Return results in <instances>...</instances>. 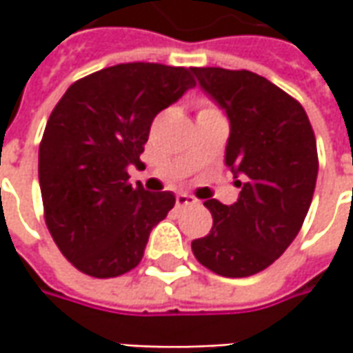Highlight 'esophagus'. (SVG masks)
<instances>
[{"label": "esophagus", "instance_id": "1", "mask_svg": "<svg viewBox=\"0 0 353 353\" xmlns=\"http://www.w3.org/2000/svg\"><path fill=\"white\" fill-rule=\"evenodd\" d=\"M196 198L190 196V194H176V206H179V208H183V206H192V204H196Z\"/></svg>", "mask_w": 353, "mask_h": 353}]
</instances>
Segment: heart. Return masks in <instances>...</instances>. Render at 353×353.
Listing matches in <instances>:
<instances>
[{
    "label": "heart",
    "mask_w": 353,
    "mask_h": 353,
    "mask_svg": "<svg viewBox=\"0 0 353 353\" xmlns=\"http://www.w3.org/2000/svg\"><path fill=\"white\" fill-rule=\"evenodd\" d=\"M204 110H214V108H210V105H204V108H202L200 112H204Z\"/></svg>",
    "instance_id": "b5f03b06"
}]
</instances>
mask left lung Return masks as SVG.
<instances>
[{"label":"left lung","instance_id":"8db88e82","mask_svg":"<svg viewBox=\"0 0 353 353\" xmlns=\"http://www.w3.org/2000/svg\"><path fill=\"white\" fill-rule=\"evenodd\" d=\"M198 84L230 119L225 165L243 176L236 204L206 200L212 230L192 253L222 277H250L279 259L310 208L319 153L305 108L250 70L192 68Z\"/></svg>","mask_w":353,"mask_h":353}]
</instances>
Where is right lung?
Wrapping results in <instances>:
<instances>
[{
	"label": "right lung",
	"mask_w": 353,
	"mask_h": 353,
	"mask_svg": "<svg viewBox=\"0 0 353 353\" xmlns=\"http://www.w3.org/2000/svg\"><path fill=\"white\" fill-rule=\"evenodd\" d=\"M196 86L188 68L128 62L76 80L48 117L39 184L48 232L90 277L137 267L151 230L174 206L172 192L129 183L159 112Z\"/></svg>",
	"instance_id": "right-lung-1"
}]
</instances>
